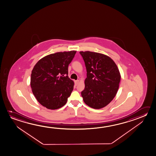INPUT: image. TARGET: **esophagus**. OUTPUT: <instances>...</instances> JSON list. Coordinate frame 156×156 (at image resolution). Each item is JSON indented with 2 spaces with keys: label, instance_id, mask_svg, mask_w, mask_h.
<instances>
[{
  "label": "esophagus",
  "instance_id": "esophagus-1",
  "mask_svg": "<svg viewBox=\"0 0 156 156\" xmlns=\"http://www.w3.org/2000/svg\"><path fill=\"white\" fill-rule=\"evenodd\" d=\"M79 80H76V81H75V86H76L77 84L79 83Z\"/></svg>",
  "mask_w": 156,
  "mask_h": 156
}]
</instances>
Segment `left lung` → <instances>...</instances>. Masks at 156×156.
Segmentation results:
<instances>
[{
	"mask_svg": "<svg viewBox=\"0 0 156 156\" xmlns=\"http://www.w3.org/2000/svg\"><path fill=\"white\" fill-rule=\"evenodd\" d=\"M87 70L85 87L81 92L84 103L94 109L106 106L119 89L121 76L115 62L105 55L80 51Z\"/></svg>",
	"mask_w": 156,
	"mask_h": 156,
	"instance_id": "left-lung-1",
	"label": "left lung"
}]
</instances>
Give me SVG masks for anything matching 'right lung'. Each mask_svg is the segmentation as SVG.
<instances>
[{"instance_id":"obj_1","label":"right lung","mask_w":156,"mask_h":156,"mask_svg":"<svg viewBox=\"0 0 156 156\" xmlns=\"http://www.w3.org/2000/svg\"><path fill=\"white\" fill-rule=\"evenodd\" d=\"M76 51L58 52L39 60L31 72L30 85L32 93L43 106L57 109L67 103L74 88L68 77V66Z\"/></svg>"}]
</instances>
